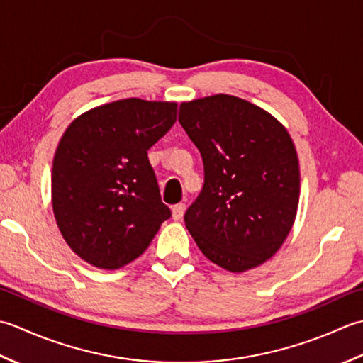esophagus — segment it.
I'll use <instances>...</instances> for the list:
<instances>
[{"label":"esophagus","instance_id":"obj_1","mask_svg":"<svg viewBox=\"0 0 363 363\" xmlns=\"http://www.w3.org/2000/svg\"><path fill=\"white\" fill-rule=\"evenodd\" d=\"M184 210H186V205H184V203L174 205L172 206V218L175 220H180L183 218V214H184Z\"/></svg>","mask_w":363,"mask_h":363}]
</instances>
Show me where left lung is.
Instances as JSON below:
<instances>
[{"label": "left lung", "instance_id": "left-lung-1", "mask_svg": "<svg viewBox=\"0 0 363 363\" xmlns=\"http://www.w3.org/2000/svg\"><path fill=\"white\" fill-rule=\"evenodd\" d=\"M179 122L202 155L205 182L184 213L202 254L242 272L274 255L299 203V161L269 113L233 95L182 103Z\"/></svg>", "mask_w": 363, "mask_h": 363}]
</instances>
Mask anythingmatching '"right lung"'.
Here are the masks:
<instances>
[{"instance_id":"add662e5","label":"right lung","mask_w":363,"mask_h":363,"mask_svg":"<svg viewBox=\"0 0 363 363\" xmlns=\"http://www.w3.org/2000/svg\"><path fill=\"white\" fill-rule=\"evenodd\" d=\"M175 121L177 103L125 99L87 111L65 130L51 202L65 242L89 264H128L171 218L147 150Z\"/></svg>"}]
</instances>
